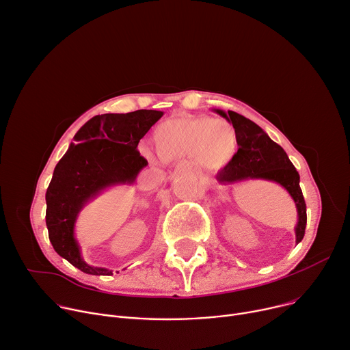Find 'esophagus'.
Returning a JSON list of instances; mask_svg holds the SVG:
<instances>
[{
    "instance_id": "1",
    "label": "esophagus",
    "mask_w": 350,
    "mask_h": 350,
    "mask_svg": "<svg viewBox=\"0 0 350 350\" xmlns=\"http://www.w3.org/2000/svg\"><path fill=\"white\" fill-rule=\"evenodd\" d=\"M191 170V167L189 166V165H181L180 167H178V172L180 173H187V172H190Z\"/></svg>"
}]
</instances>
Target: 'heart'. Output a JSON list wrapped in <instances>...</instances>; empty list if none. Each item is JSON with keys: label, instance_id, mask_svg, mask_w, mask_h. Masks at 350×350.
Listing matches in <instances>:
<instances>
[{"label": "heart", "instance_id": "b5f03b06", "mask_svg": "<svg viewBox=\"0 0 350 350\" xmlns=\"http://www.w3.org/2000/svg\"><path fill=\"white\" fill-rule=\"evenodd\" d=\"M153 142L163 161L194 157L197 165L218 170L234 159L238 132L226 120L189 116L161 122L153 133Z\"/></svg>", "mask_w": 350, "mask_h": 350}]
</instances>
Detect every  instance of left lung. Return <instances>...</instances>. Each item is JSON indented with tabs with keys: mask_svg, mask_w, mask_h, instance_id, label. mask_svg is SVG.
<instances>
[{
	"mask_svg": "<svg viewBox=\"0 0 350 350\" xmlns=\"http://www.w3.org/2000/svg\"><path fill=\"white\" fill-rule=\"evenodd\" d=\"M235 126L238 132V152L217 174L221 184H237L249 180L275 183L290 194L297 208L295 243L306 234L307 206L299 189V174L284 149L271 141L270 136L253 121L234 111L213 109Z\"/></svg>",
	"mask_w": 350,
	"mask_h": 350,
	"instance_id": "8db88e82",
	"label": "left lung"
}]
</instances>
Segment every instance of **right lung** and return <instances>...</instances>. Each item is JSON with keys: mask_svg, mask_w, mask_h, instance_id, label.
I'll return each instance as SVG.
<instances>
[{"mask_svg": "<svg viewBox=\"0 0 350 350\" xmlns=\"http://www.w3.org/2000/svg\"><path fill=\"white\" fill-rule=\"evenodd\" d=\"M163 111L137 109L128 113L92 116L75 135L55 167L46 191V226L59 256L81 271L111 275L112 270L85 263L76 238L83 208L116 185H133L148 166L137 144L161 118Z\"/></svg>", "mask_w": 350, "mask_h": 350, "instance_id": "add662e5", "label": "right lung"}]
</instances>
